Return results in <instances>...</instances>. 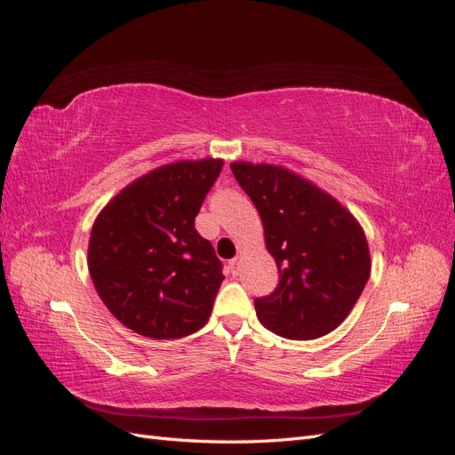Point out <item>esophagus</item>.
I'll return each mask as SVG.
<instances>
[{"instance_id":"34e87169","label":"esophagus","mask_w":455,"mask_h":455,"mask_svg":"<svg viewBox=\"0 0 455 455\" xmlns=\"http://www.w3.org/2000/svg\"><path fill=\"white\" fill-rule=\"evenodd\" d=\"M228 267H229V273L233 275V277H237V275H239V269H241V258L237 256V258H233V259H229V264H228Z\"/></svg>"}]
</instances>
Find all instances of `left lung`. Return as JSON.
I'll return each instance as SVG.
<instances>
[{"label": "left lung", "instance_id": "obj_1", "mask_svg": "<svg viewBox=\"0 0 455 455\" xmlns=\"http://www.w3.org/2000/svg\"><path fill=\"white\" fill-rule=\"evenodd\" d=\"M231 171L256 206L281 277L254 299L258 321L288 339L332 332L370 277L364 229L338 199L284 167L235 161Z\"/></svg>", "mask_w": 455, "mask_h": 455}]
</instances>
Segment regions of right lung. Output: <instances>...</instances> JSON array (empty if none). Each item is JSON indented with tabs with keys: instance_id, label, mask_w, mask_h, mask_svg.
I'll return each instance as SVG.
<instances>
[{
	"instance_id": "obj_1",
	"label": "right lung",
	"mask_w": 455,
	"mask_h": 455,
	"mask_svg": "<svg viewBox=\"0 0 455 455\" xmlns=\"http://www.w3.org/2000/svg\"><path fill=\"white\" fill-rule=\"evenodd\" d=\"M222 167L212 157L163 164L96 216L91 279L109 313L136 334L176 339L209 321L224 275L196 216Z\"/></svg>"
}]
</instances>
